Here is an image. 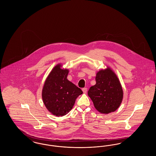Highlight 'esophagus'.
<instances>
[{
    "label": "esophagus",
    "mask_w": 156,
    "mask_h": 156,
    "mask_svg": "<svg viewBox=\"0 0 156 156\" xmlns=\"http://www.w3.org/2000/svg\"><path fill=\"white\" fill-rule=\"evenodd\" d=\"M82 90L83 94H86L87 92V88H82Z\"/></svg>",
    "instance_id": "34e87169"
}]
</instances>
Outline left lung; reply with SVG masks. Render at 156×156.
<instances>
[{
	"mask_svg": "<svg viewBox=\"0 0 156 156\" xmlns=\"http://www.w3.org/2000/svg\"><path fill=\"white\" fill-rule=\"evenodd\" d=\"M96 84L89 88L88 95L98 111L108 114L118 109L123 92L118 76L110 67L97 72Z\"/></svg>",
	"mask_w": 156,
	"mask_h": 156,
	"instance_id": "1",
	"label": "left lung"
}]
</instances>
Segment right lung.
<instances>
[{
  "mask_svg": "<svg viewBox=\"0 0 156 156\" xmlns=\"http://www.w3.org/2000/svg\"><path fill=\"white\" fill-rule=\"evenodd\" d=\"M58 64L47 76L42 89V99L47 110L56 116H63L70 111L81 89L67 79L68 69Z\"/></svg>",
  "mask_w": 156,
  "mask_h": 156,
  "instance_id": "right-lung-1",
  "label": "right lung"
}]
</instances>
